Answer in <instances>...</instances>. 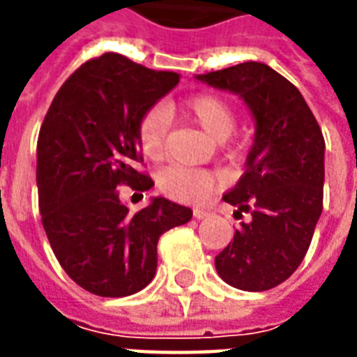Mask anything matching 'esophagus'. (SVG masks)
I'll return each mask as SVG.
<instances>
[{"mask_svg": "<svg viewBox=\"0 0 357 357\" xmlns=\"http://www.w3.org/2000/svg\"><path fill=\"white\" fill-rule=\"evenodd\" d=\"M193 216L197 218V220H204V218L210 216V210H206V208H195L193 210Z\"/></svg>", "mask_w": 357, "mask_h": 357, "instance_id": "34e87169", "label": "esophagus"}]
</instances>
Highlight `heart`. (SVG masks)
<instances>
[{
  "label": "heart",
  "instance_id": "1",
  "mask_svg": "<svg viewBox=\"0 0 357 357\" xmlns=\"http://www.w3.org/2000/svg\"><path fill=\"white\" fill-rule=\"evenodd\" d=\"M179 110L201 126L210 137L224 141L235 126V110L216 95H195L179 105ZM168 132V112L160 107L147 110L139 120L137 137L149 158H160ZM216 185V178L204 170L187 166H168L158 174V189L179 202L202 201Z\"/></svg>",
  "mask_w": 357,
  "mask_h": 357
}]
</instances>
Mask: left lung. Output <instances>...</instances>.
Returning a JSON list of instances; mask_svg holds the SVG:
<instances>
[{
	"mask_svg": "<svg viewBox=\"0 0 357 357\" xmlns=\"http://www.w3.org/2000/svg\"><path fill=\"white\" fill-rule=\"evenodd\" d=\"M210 88L239 95L256 132L245 174L224 195L243 218L216 256L218 275L241 291H268L304 260L323 210L325 141L321 128L291 82L264 63H241L197 74Z\"/></svg>",
	"mask_w": 357,
	"mask_h": 357,
	"instance_id": "8db88e82",
	"label": "left lung"
}]
</instances>
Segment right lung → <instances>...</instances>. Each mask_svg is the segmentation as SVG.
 Masks as SVG:
<instances>
[{"label": "right lung", "instance_id": "1", "mask_svg": "<svg viewBox=\"0 0 357 357\" xmlns=\"http://www.w3.org/2000/svg\"><path fill=\"white\" fill-rule=\"evenodd\" d=\"M178 82L176 73L105 53L61 86L45 114L36 164L43 229L68 277L97 296L145 289L156 273L160 235L193 216L164 197L130 214L116 191L122 183L135 191L155 185L135 170L137 128Z\"/></svg>", "mask_w": 357, "mask_h": 357}]
</instances>
